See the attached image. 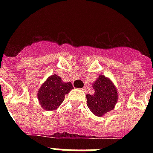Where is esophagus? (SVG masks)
<instances>
[{
	"mask_svg": "<svg viewBox=\"0 0 153 153\" xmlns=\"http://www.w3.org/2000/svg\"><path fill=\"white\" fill-rule=\"evenodd\" d=\"M82 91H85V92H86V91H87V86H83V87H82Z\"/></svg>",
	"mask_w": 153,
	"mask_h": 153,
	"instance_id": "obj_1",
	"label": "esophagus"
}]
</instances>
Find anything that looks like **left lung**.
Here are the masks:
<instances>
[{
    "label": "left lung",
    "instance_id": "left-lung-1",
    "mask_svg": "<svg viewBox=\"0 0 153 153\" xmlns=\"http://www.w3.org/2000/svg\"><path fill=\"white\" fill-rule=\"evenodd\" d=\"M94 93L86 94L87 106L95 116L102 117L114 109L118 100L117 90L114 82L100 74L92 84Z\"/></svg>",
    "mask_w": 153,
    "mask_h": 153
}]
</instances>
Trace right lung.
I'll list each match as a JSON object with an SVG mask.
<instances>
[{
	"instance_id": "obj_1",
	"label": "right lung",
	"mask_w": 153,
	"mask_h": 153,
	"mask_svg": "<svg viewBox=\"0 0 153 153\" xmlns=\"http://www.w3.org/2000/svg\"><path fill=\"white\" fill-rule=\"evenodd\" d=\"M72 89L71 82H65L56 74L49 76L37 93L40 106L48 111L58 109Z\"/></svg>"
}]
</instances>
